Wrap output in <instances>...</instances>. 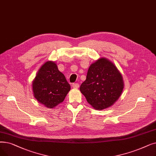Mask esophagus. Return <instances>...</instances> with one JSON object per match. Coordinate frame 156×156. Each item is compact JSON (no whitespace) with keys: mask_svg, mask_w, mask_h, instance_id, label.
<instances>
[{"mask_svg":"<svg viewBox=\"0 0 156 156\" xmlns=\"http://www.w3.org/2000/svg\"><path fill=\"white\" fill-rule=\"evenodd\" d=\"M73 87L74 88V89H78V88L79 87V84L78 83H73Z\"/></svg>","mask_w":156,"mask_h":156,"instance_id":"obj_1","label":"esophagus"}]
</instances>
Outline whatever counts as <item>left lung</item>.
I'll return each instance as SVG.
<instances>
[{
    "label": "left lung",
    "instance_id": "obj_1",
    "mask_svg": "<svg viewBox=\"0 0 156 156\" xmlns=\"http://www.w3.org/2000/svg\"><path fill=\"white\" fill-rule=\"evenodd\" d=\"M124 87L122 76L117 67L102 57L90 66L80 90L94 109L102 110L116 102Z\"/></svg>",
    "mask_w": 156,
    "mask_h": 156
}]
</instances>
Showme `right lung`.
<instances>
[{
	"label": "right lung",
	"instance_id": "obj_1",
	"mask_svg": "<svg viewBox=\"0 0 156 156\" xmlns=\"http://www.w3.org/2000/svg\"><path fill=\"white\" fill-rule=\"evenodd\" d=\"M71 86L53 61L40 67L32 82L34 96L41 104L53 108L63 102Z\"/></svg>",
	"mask_w": 156,
	"mask_h": 156
}]
</instances>
